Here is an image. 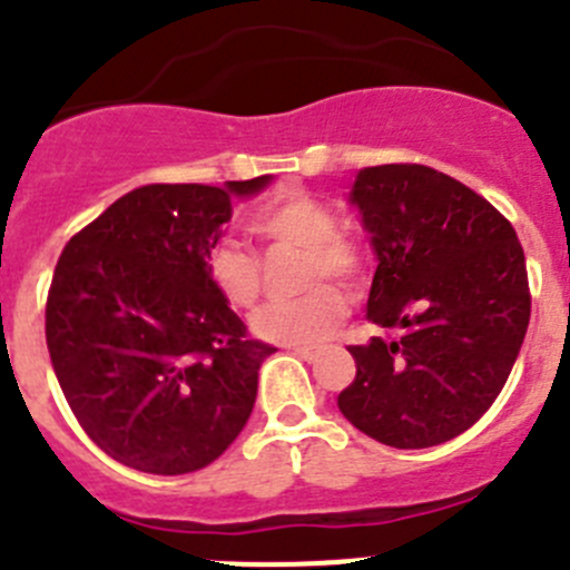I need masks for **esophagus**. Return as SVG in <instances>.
I'll list each match as a JSON object with an SVG mask.
<instances>
[{
	"mask_svg": "<svg viewBox=\"0 0 570 570\" xmlns=\"http://www.w3.org/2000/svg\"><path fill=\"white\" fill-rule=\"evenodd\" d=\"M291 350H294V355H299L302 361H316V355H318L313 346H291Z\"/></svg>",
	"mask_w": 570,
	"mask_h": 570,
	"instance_id": "1",
	"label": "esophagus"
}]
</instances>
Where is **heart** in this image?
Returning a JSON list of instances; mask_svg holds the SVG:
<instances>
[{
	"label": "heart",
	"mask_w": 570,
	"mask_h": 570,
	"mask_svg": "<svg viewBox=\"0 0 570 570\" xmlns=\"http://www.w3.org/2000/svg\"><path fill=\"white\" fill-rule=\"evenodd\" d=\"M254 235L279 246L305 248V279L316 285L324 276L357 282L361 254L355 243L338 235L333 209L305 193H285L268 200L248 220ZM207 279L232 307H252L259 296V263L237 240H220L204 257ZM346 296L335 285H318L294 302H274L252 316V333L268 344L316 346L327 341L346 318Z\"/></svg>",
	"instance_id": "b5f03b06"
}]
</instances>
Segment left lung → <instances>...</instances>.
Segmentation results:
<instances>
[{"label": "left lung", "instance_id": "1", "mask_svg": "<svg viewBox=\"0 0 570 570\" xmlns=\"http://www.w3.org/2000/svg\"><path fill=\"white\" fill-rule=\"evenodd\" d=\"M346 200L377 257L366 318L394 338L350 346L338 409L389 448H433L495 403L529 327L525 257L512 224L425 165L355 173Z\"/></svg>", "mask_w": 570, "mask_h": 570}]
</instances>
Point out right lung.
<instances>
[{
  "mask_svg": "<svg viewBox=\"0 0 570 570\" xmlns=\"http://www.w3.org/2000/svg\"><path fill=\"white\" fill-rule=\"evenodd\" d=\"M271 181L137 187L63 248L47 296L52 370L91 442L126 468H207L252 416L274 346L246 338L204 257L232 204Z\"/></svg>",
  "mask_w": 570,
  "mask_h": 570,
  "instance_id": "obj_1",
  "label": "right lung"
}]
</instances>
